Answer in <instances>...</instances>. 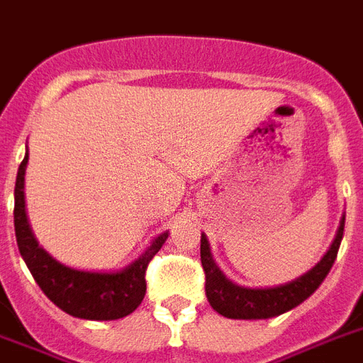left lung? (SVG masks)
Here are the masks:
<instances>
[{
    "label": "left lung",
    "mask_w": 363,
    "mask_h": 363,
    "mask_svg": "<svg viewBox=\"0 0 363 363\" xmlns=\"http://www.w3.org/2000/svg\"><path fill=\"white\" fill-rule=\"evenodd\" d=\"M343 228H345V217H341L336 239L315 267L304 272L293 282L277 287H256V289L238 286L224 277L223 271L213 262L208 238L202 233L200 259L206 272V296L209 304L215 311L228 319H271V317L282 315L286 311L293 310L301 302L306 301L311 293H315L326 274L330 272L337 257L341 239H343Z\"/></svg>",
    "instance_id": "obj_1"
}]
</instances>
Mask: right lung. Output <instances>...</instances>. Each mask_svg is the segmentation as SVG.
<instances>
[{
  "mask_svg": "<svg viewBox=\"0 0 363 363\" xmlns=\"http://www.w3.org/2000/svg\"><path fill=\"white\" fill-rule=\"evenodd\" d=\"M29 155L20 163L14 187V232L23 262L44 295L68 315L91 321H113L133 313L145 298L146 267L160 252L169 232L152 241L146 252L116 272H91L67 267L53 259L33 235L26 215L23 176Z\"/></svg>",
  "mask_w": 363,
  "mask_h": 363,
  "instance_id": "1",
  "label": "right lung"
}]
</instances>
